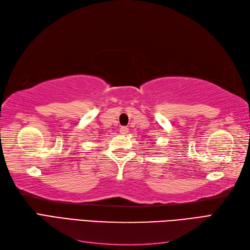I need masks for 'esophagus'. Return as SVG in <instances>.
<instances>
[{
    "label": "esophagus",
    "instance_id": "obj_1",
    "mask_svg": "<svg viewBox=\"0 0 250 250\" xmlns=\"http://www.w3.org/2000/svg\"><path fill=\"white\" fill-rule=\"evenodd\" d=\"M120 133H121V134H126V133H128V128H127V127H125V126L121 127Z\"/></svg>",
    "mask_w": 250,
    "mask_h": 250
}]
</instances>
